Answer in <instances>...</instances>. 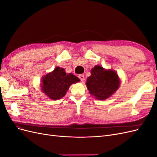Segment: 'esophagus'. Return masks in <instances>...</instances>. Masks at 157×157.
<instances>
[{
    "label": "esophagus",
    "instance_id": "obj_1",
    "mask_svg": "<svg viewBox=\"0 0 157 157\" xmlns=\"http://www.w3.org/2000/svg\"><path fill=\"white\" fill-rule=\"evenodd\" d=\"M78 78L80 79V80H81L82 82H84V75H78Z\"/></svg>",
    "mask_w": 157,
    "mask_h": 157
}]
</instances>
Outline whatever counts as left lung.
I'll use <instances>...</instances> for the list:
<instances>
[{
    "label": "left lung",
    "instance_id": "left-lung-1",
    "mask_svg": "<svg viewBox=\"0 0 157 157\" xmlns=\"http://www.w3.org/2000/svg\"><path fill=\"white\" fill-rule=\"evenodd\" d=\"M90 73L86 82V87L90 94L98 100L110 98L120 87L121 79L115 71L96 65Z\"/></svg>",
    "mask_w": 157,
    "mask_h": 157
}]
</instances>
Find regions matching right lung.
Listing matches in <instances>:
<instances>
[{
	"mask_svg": "<svg viewBox=\"0 0 157 157\" xmlns=\"http://www.w3.org/2000/svg\"><path fill=\"white\" fill-rule=\"evenodd\" d=\"M79 81L72 73H67L63 68L56 67L42 77L40 90L52 100H58L65 96L71 84Z\"/></svg>",
	"mask_w": 157,
	"mask_h": 157,
	"instance_id": "add662e5",
	"label": "right lung"
}]
</instances>
